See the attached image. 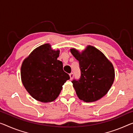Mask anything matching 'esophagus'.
I'll list each match as a JSON object with an SVG mask.
<instances>
[{"instance_id":"obj_1","label":"esophagus","mask_w":133,"mask_h":133,"mask_svg":"<svg viewBox=\"0 0 133 133\" xmlns=\"http://www.w3.org/2000/svg\"><path fill=\"white\" fill-rule=\"evenodd\" d=\"M69 77H70V79H72V78L74 77V73L73 72H71L69 74Z\"/></svg>"}]
</instances>
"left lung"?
<instances>
[{
    "label": "left lung",
    "instance_id": "left-lung-1",
    "mask_svg": "<svg viewBox=\"0 0 133 133\" xmlns=\"http://www.w3.org/2000/svg\"><path fill=\"white\" fill-rule=\"evenodd\" d=\"M71 53L78 61L81 70L79 80L72 81L77 96L85 102L97 101L111 89L115 78L113 65L101 51L89 45L79 52L74 48Z\"/></svg>",
    "mask_w": 133,
    "mask_h": 133
}]
</instances>
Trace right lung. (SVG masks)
Listing matches in <instances>:
<instances>
[{"instance_id": "obj_1", "label": "right lung", "mask_w": 133, "mask_h": 133, "mask_svg": "<svg viewBox=\"0 0 133 133\" xmlns=\"http://www.w3.org/2000/svg\"><path fill=\"white\" fill-rule=\"evenodd\" d=\"M59 50H54L49 43L38 46L22 62L21 77L26 90L37 101L48 103L55 101L62 85L69 79L58 60Z\"/></svg>"}]
</instances>
